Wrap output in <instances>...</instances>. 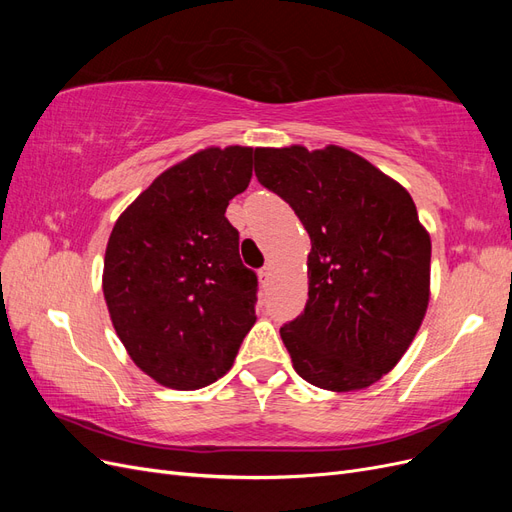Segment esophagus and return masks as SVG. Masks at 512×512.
Masks as SVG:
<instances>
[{
  "label": "esophagus",
  "mask_w": 512,
  "mask_h": 512,
  "mask_svg": "<svg viewBox=\"0 0 512 512\" xmlns=\"http://www.w3.org/2000/svg\"><path fill=\"white\" fill-rule=\"evenodd\" d=\"M258 280H260V284L262 286H267L269 284V280H271V267L267 265V267H262L260 271H258Z\"/></svg>",
  "instance_id": "1"
}]
</instances>
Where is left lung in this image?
<instances>
[{
    "instance_id": "1",
    "label": "left lung",
    "mask_w": 512,
    "mask_h": 512,
    "mask_svg": "<svg viewBox=\"0 0 512 512\" xmlns=\"http://www.w3.org/2000/svg\"><path fill=\"white\" fill-rule=\"evenodd\" d=\"M256 177L312 239L303 314L280 329L297 374L356 391L397 365L429 303L431 241L412 196L356 153L260 147Z\"/></svg>"
}]
</instances>
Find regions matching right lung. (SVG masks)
<instances>
[{"label":"right lung","mask_w":512,"mask_h":512,"mask_svg":"<svg viewBox=\"0 0 512 512\" xmlns=\"http://www.w3.org/2000/svg\"><path fill=\"white\" fill-rule=\"evenodd\" d=\"M252 147H209L153 181L119 215L102 290L132 361L194 391L232 367L256 322L258 277L239 258L226 207L252 179Z\"/></svg>","instance_id":"add662e5"}]
</instances>
